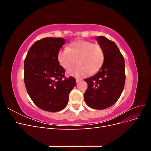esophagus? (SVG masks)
I'll return each instance as SVG.
<instances>
[{"label": "esophagus", "instance_id": "obj_1", "mask_svg": "<svg viewBox=\"0 0 151 151\" xmlns=\"http://www.w3.org/2000/svg\"><path fill=\"white\" fill-rule=\"evenodd\" d=\"M76 82H77V83H78V82H79V81H81V79H78V78H76Z\"/></svg>", "mask_w": 151, "mask_h": 151}]
</instances>
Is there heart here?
I'll list each match as a JSON object with an SVG mask.
<instances>
[{
	"instance_id": "b5f03b06",
	"label": "heart",
	"mask_w": 151,
	"mask_h": 151,
	"mask_svg": "<svg viewBox=\"0 0 151 151\" xmlns=\"http://www.w3.org/2000/svg\"><path fill=\"white\" fill-rule=\"evenodd\" d=\"M58 62L64 69L68 70L77 62L79 65L68 70V74L76 77H84L98 72L103 65L104 52L98 43L79 40L71 43L67 49L60 50Z\"/></svg>"
}]
</instances>
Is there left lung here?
<instances>
[{"mask_svg":"<svg viewBox=\"0 0 151 151\" xmlns=\"http://www.w3.org/2000/svg\"><path fill=\"white\" fill-rule=\"evenodd\" d=\"M97 41L104 52V61L99 72L86 79L88 89L84 94L86 104L96 109L111 106L119 99L125 83V60L116 45L104 36Z\"/></svg>","mask_w":151,"mask_h":151,"instance_id":"left-lung-1","label":"left lung"}]
</instances>
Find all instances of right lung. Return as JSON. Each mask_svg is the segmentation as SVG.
Listing matches in <instances>:
<instances>
[{
    "label": "right lung",
    "instance_id": "right-lung-1",
    "mask_svg": "<svg viewBox=\"0 0 151 151\" xmlns=\"http://www.w3.org/2000/svg\"><path fill=\"white\" fill-rule=\"evenodd\" d=\"M62 38H44L29 48L24 63L26 88L33 103L50 112L62 110L67 104L68 95L76 86L73 77L66 78L57 55L65 44Z\"/></svg>",
    "mask_w": 151,
    "mask_h": 151
}]
</instances>
